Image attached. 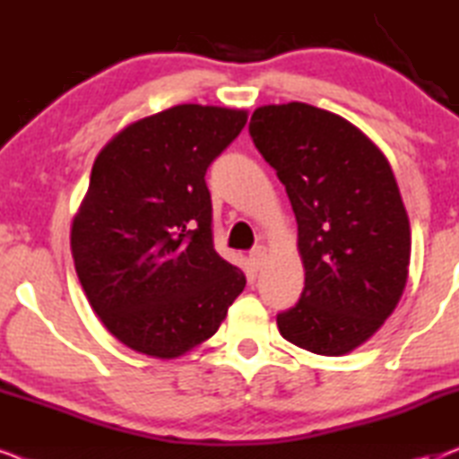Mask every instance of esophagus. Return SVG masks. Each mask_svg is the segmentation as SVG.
Returning a JSON list of instances; mask_svg holds the SVG:
<instances>
[{
    "label": "esophagus",
    "mask_w": 459,
    "mask_h": 459,
    "mask_svg": "<svg viewBox=\"0 0 459 459\" xmlns=\"http://www.w3.org/2000/svg\"><path fill=\"white\" fill-rule=\"evenodd\" d=\"M267 247H263V244H259V247H255L253 250H250V259H253L256 265H261L263 261H265V256H267Z\"/></svg>",
    "instance_id": "1"
}]
</instances>
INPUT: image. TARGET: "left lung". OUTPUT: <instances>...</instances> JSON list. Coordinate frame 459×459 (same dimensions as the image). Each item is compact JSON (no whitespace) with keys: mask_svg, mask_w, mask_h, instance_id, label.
<instances>
[{"mask_svg":"<svg viewBox=\"0 0 459 459\" xmlns=\"http://www.w3.org/2000/svg\"><path fill=\"white\" fill-rule=\"evenodd\" d=\"M248 131L299 225L305 288L278 313L280 334L347 355L386 322L407 281L411 231L393 169L347 118L303 102L261 106Z\"/></svg>","mask_w":459,"mask_h":459,"instance_id":"left-lung-1","label":"left lung"}]
</instances>
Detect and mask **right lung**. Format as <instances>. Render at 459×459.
Here are the masks:
<instances>
[{"label":"right lung","mask_w":459,"mask_h":459,"mask_svg":"<svg viewBox=\"0 0 459 459\" xmlns=\"http://www.w3.org/2000/svg\"><path fill=\"white\" fill-rule=\"evenodd\" d=\"M247 118L173 106L118 131L93 162L73 219L74 269L106 330L137 353L173 359L198 347L247 286L212 247L204 181Z\"/></svg>","instance_id":"add662e5"}]
</instances>
